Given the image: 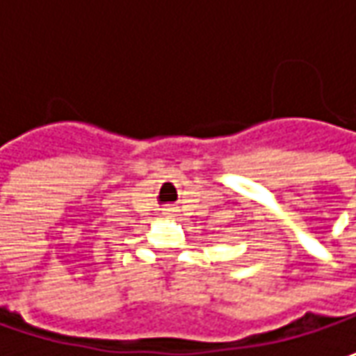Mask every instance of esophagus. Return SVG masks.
Wrapping results in <instances>:
<instances>
[{
	"mask_svg": "<svg viewBox=\"0 0 356 356\" xmlns=\"http://www.w3.org/2000/svg\"><path fill=\"white\" fill-rule=\"evenodd\" d=\"M166 212H168V213H170V212H172V210H170V208H168V210H166Z\"/></svg>",
	"mask_w": 356,
	"mask_h": 356,
	"instance_id": "esophagus-1",
	"label": "esophagus"
}]
</instances>
